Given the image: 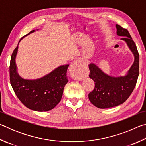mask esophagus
<instances>
[{
	"label": "esophagus",
	"instance_id": "1",
	"mask_svg": "<svg viewBox=\"0 0 146 146\" xmlns=\"http://www.w3.org/2000/svg\"><path fill=\"white\" fill-rule=\"evenodd\" d=\"M82 63L80 60H75L71 64L70 68V73L71 75H73V77L75 78L76 80H79V79L81 78V73L82 71Z\"/></svg>",
	"mask_w": 146,
	"mask_h": 146
}]
</instances>
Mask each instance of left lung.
Listing matches in <instances>:
<instances>
[{
  "label": "left lung",
  "mask_w": 146,
  "mask_h": 146,
  "mask_svg": "<svg viewBox=\"0 0 146 146\" xmlns=\"http://www.w3.org/2000/svg\"><path fill=\"white\" fill-rule=\"evenodd\" d=\"M118 36L126 42L135 56V60L126 75L119 77L106 75L95 64L89 65V76L95 82V88L89 93L90 102L96 107L105 109L115 107L125 102L135 88L139 75V54L137 46L127 29L116 25Z\"/></svg>",
  "instance_id": "left-lung-1"
}]
</instances>
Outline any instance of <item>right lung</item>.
I'll return each mask as SVG.
<instances>
[{"label": "right lung", "mask_w": 146, "mask_h": 146, "mask_svg": "<svg viewBox=\"0 0 146 146\" xmlns=\"http://www.w3.org/2000/svg\"><path fill=\"white\" fill-rule=\"evenodd\" d=\"M34 31L32 30L24 35L20 41ZM17 51L18 46L12 53L9 65L10 83L17 97L31 110L42 112L52 110L60 102L64 88L68 82L66 73L69 65L61 66L40 78L26 80L21 78L17 71Z\"/></svg>", "instance_id": "right-lung-1"}]
</instances>
